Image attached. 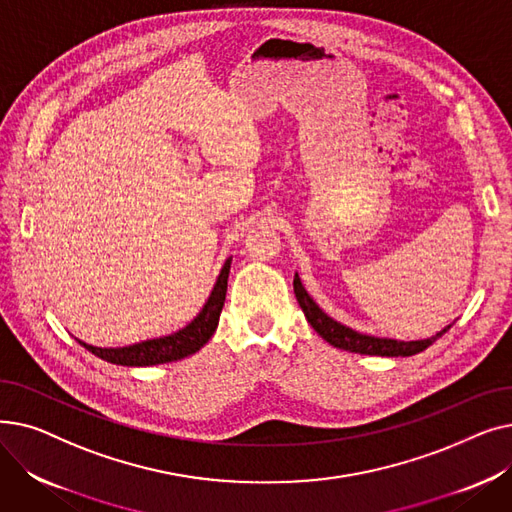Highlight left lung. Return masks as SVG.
I'll return each instance as SVG.
<instances>
[{
	"instance_id": "1",
	"label": "left lung",
	"mask_w": 512,
	"mask_h": 512,
	"mask_svg": "<svg viewBox=\"0 0 512 512\" xmlns=\"http://www.w3.org/2000/svg\"><path fill=\"white\" fill-rule=\"evenodd\" d=\"M294 294H297V301L307 317V321L311 324V328L324 338L326 342H330L336 348H342V351L348 353H359V355H375V357H411L417 355L421 351H425L427 346H432L438 338H442L450 328L446 326L444 330H440L436 336L425 338V340H394V338H378V336H369V334H361L353 328L342 326L340 321L332 319L328 313H324L319 309V305L309 297V292L305 290L299 274H294Z\"/></svg>"
}]
</instances>
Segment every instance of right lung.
Here are the masks:
<instances>
[{
  "label": "right lung",
  "instance_id": "1",
  "mask_svg": "<svg viewBox=\"0 0 512 512\" xmlns=\"http://www.w3.org/2000/svg\"><path fill=\"white\" fill-rule=\"evenodd\" d=\"M230 263L232 257H228L222 265L220 276L213 284V290L209 294L207 303L199 311V315L191 321V324L184 326L182 330L161 336L143 340L130 346H118V348H101L78 340L87 351H91L95 357L124 367H149V365H161V363H172L180 361L188 355H195L201 351V346L209 342L215 328H218L220 313L226 301V288H228V274H230Z\"/></svg>",
  "mask_w": 512,
  "mask_h": 512
}]
</instances>
